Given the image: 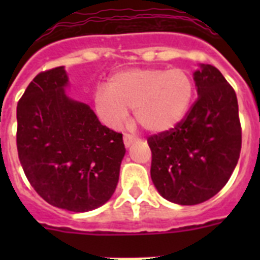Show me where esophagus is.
<instances>
[{
	"instance_id": "34e87169",
	"label": "esophagus",
	"mask_w": 260,
	"mask_h": 260,
	"mask_svg": "<svg viewBox=\"0 0 260 260\" xmlns=\"http://www.w3.org/2000/svg\"><path fill=\"white\" fill-rule=\"evenodd\" d=\"M135 141H137V138L133 137V135H130V134L123 135V143H125L126 147H130Z\"/></svg>"
}]
</instances>
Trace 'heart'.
I'll list each match as a JSON object with an SVG mask.
<instances>
[{"label": "heart", "mask_w": 260, "mask_h": 260, "mask_svg": "<svg viewBox=\"0 0 260 260\" xmlns=\"http://www.w3.org/2000/svg\"><path fill=\"white\" fill-rule=\"evenodd\" d=\"M195 83L185 69L142 68L114 73L107 86H99L93 105L102 122L118 128L134 109L137 122L152 134L173 130L192 104Z\"/></svg>", "instance_id": "heart-1"}]
</instances>
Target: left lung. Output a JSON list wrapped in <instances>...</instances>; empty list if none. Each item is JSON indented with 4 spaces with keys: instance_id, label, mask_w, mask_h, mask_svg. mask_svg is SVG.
<instances>
[{
    "instance_id": "8db88e82",
    "label": "left lung",
    "mask_w": 260,
    "mask_h": 260,
    "mask_svg": "<svg viewBox=\"0 0 260 260\" xmlns=\"http://www.w3.org/2000/svg\"><path fill=\"white\" fill-rule=\"evenodd\" d=\"M198 99L171 132L151 135V178L162 198L194 206L212 198L237 165L242 143L237 96L215 66L194 73Z\"/></svg>"
}]
</instances>
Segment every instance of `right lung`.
Wrapping results in <instances>:
<instances>
[{"instance_id":"1","label":"right lung","mask_w":260,"mask_h":260,"mask_svg":"<svg viewBox=\"0 0 260 260\" xmlns=\"http://www.w3.org/2000/svg\"><path fill=\"white\" fill-rule=\"evenodd\" d=\"M63 66L43 71L17 107V148L27 180L54 207L87 212L107 203L125 156L122 134L65 93Z\"/></svg>"}]
</instances>
